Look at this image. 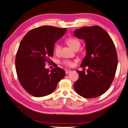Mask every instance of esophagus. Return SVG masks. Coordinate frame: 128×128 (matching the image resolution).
Segmentation results:
<instances>
[{
  "label": "esophagus",
  "instance_id": "obj_1",
  "mask_svg": "<svg viewBox=\"0 0 128 128\" xmlns=\"http://www.w3.org/2000/svg\"><path fill=\"white\" fill-rule=\"evenodd\" d=\"M71 71L70 70H67L65 71V73H66V74H68L70 73Z\"/></svg>",
  "mask_w": 128,
  "mask_h": 128
}]
</instances>
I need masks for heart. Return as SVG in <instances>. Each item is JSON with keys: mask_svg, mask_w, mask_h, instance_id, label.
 <instances>
[{"mask_svg": "<svg viewBox=\"0 0 128 128\" xmlns=\"http://www.w3.org/2000/svg\"><path fill=\"white\" fill-rule=\"evenodd\" d=\"M66 43L68 44L71 48H72L74 50L76 49L78 47H80V41L77 40L76 38H69L66 40ZM60 45L59 44H56L54 46V52L56 54H58V53H59L60 50ZM64 65L66 66H71L72 65V63L71 62L70 60H63V62H62Z\"/></svg>", "mask_w": 128, "mask_h": 128, "instance_id": "heart-1", "label": "heart"}]
</instances>
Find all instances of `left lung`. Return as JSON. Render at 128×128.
Instances as JSON below:
<instances>
[{"mask_svg": "<svg viewBox=\"0 0 128 128\" xmlns=\"http://www.w3.org/2000/svg\"><path fill=\"white\" fill-rule=\"evenodd\" d=\"M74 32L75 37L85 41L86 55L81 67H88L87 72L77 70L79 78L74 88L85 98L99 96L108 90L116 71L118 58L114 43L99 26H84Z\"/></svg>", "mask_w": 128, "mask_h": 128, "instance_id": "1", "label": "left lung"}]
</instances>
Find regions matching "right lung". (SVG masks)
<instances>
[{
	"instance_id": "right-lung-1",
	"label": "right lung",
	"mask_w": 128,
	"mask_h": 128,
	"mask_svg": "<svg viewBox=\"0 0 128 128\" xmlns=\"http://www.w3.org/2000/svg\"><path fill=\"white\" fill-rule=\"evenodd\" d=\"M66 28L41 26L26 34L20 41L16 59V70L20 84L29 94L42 97L54 92L65 75L58 67L46 69L49 57L53 56L54 44L65 34Z\"/></svg>"
}]
</instances>
